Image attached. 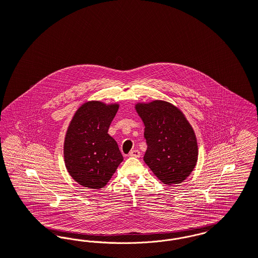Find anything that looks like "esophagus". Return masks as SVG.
<instances>
[{"mask_svg":"<svg viewBox=\"0 0 258 258\" xmlns=\"http://www.w3.org/2000/svg\"><path fill=\"white\" fill-rule=\"evenodd\" d=\"M130 157H134V158H139L141 156V153L138 150H132L128 154Z\"/></svg>","mask_w":258,"mask_h":258,"instance_id":"34e87169","label":"esophagus"}]
</instances>
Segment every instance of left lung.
Instances as JSON below:
<instances>
[{"label":"left lung","mask_w":258,"mask_h":258,"mask_svg":"<svg viewBox=\"0 0 258 258\" xmlns=\"http://www.w3.org/2000/svg\"><path fill=\"white\" fill-rule=\"evenodd\" d=\"M136 110L145 125L146 165L164 184L184 181L198 161L197 138L184 114L163 100L137 103Z\"/></svg>","instance_id":"left-lung-1"}]
</instances>
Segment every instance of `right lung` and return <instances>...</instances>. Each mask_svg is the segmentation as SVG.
I'll use <instances>...</instances> for the list:
<instances>
[{"label": "right lung", "instance_id": "1", "mask_svg": "<svg viewBox=\"0 0 258 258\" xmlns=\"http://www.w3.org/2000/svg\"><path fill=\"white\" fill-rule=\"evenodd\" d=\"M119 104L88 101L79 107L64 140V162L72 178L84 187H104L123 160L108 135Z\"/></svg>", "mask_w": 258, "mask_h": 258}]
</instances>
